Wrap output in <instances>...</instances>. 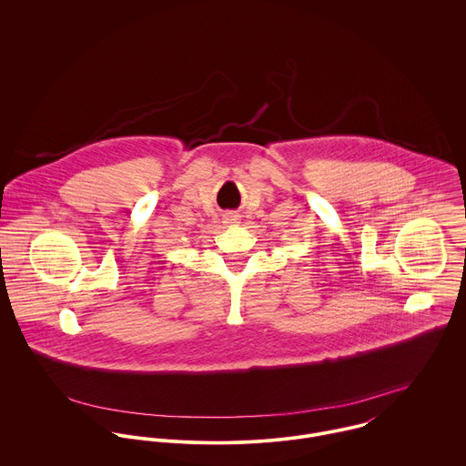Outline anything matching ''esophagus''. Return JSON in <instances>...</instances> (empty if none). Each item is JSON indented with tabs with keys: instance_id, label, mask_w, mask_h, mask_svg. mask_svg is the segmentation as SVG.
I'll return each mask as SVG.
<instances>
[{
	"instance_id": "obj_1",
	"label": "esophagus",
	"mask_w": 466,
	"mask_h": 466,
	"mask_svg": "<svg viewBox=\"0 0 466 466\" xmlns=\"http://www.w3.org/2000/svg\"><path fill=\"white\" fill-rule=\"evenodd\" d=\"M226 222H228V224H233V222H237V218H235L233 215H228V217H226Z\"/></svg>"
}]
</instances>
